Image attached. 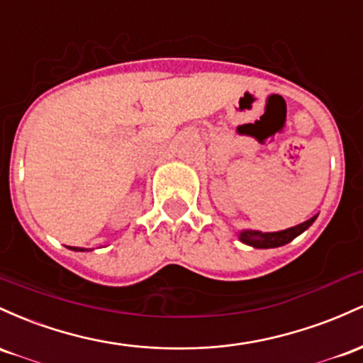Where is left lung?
Here are the masks:
<instances>
[{
	"label": "left lung",
	"mask_w": 363,
	"mask_h": 363,
	"mask_svg": "<svg viewBox=\"0 0 363 363\" xmlns=\"http://www.w3.org/2000/svg\"><path fill=\"white\" fill-rule=\"evenodd\" d=\"M315 219H317V214L312 216V218L307 219V221L300 223V225L286 228V230H281V231H271V233L269 231L262 233V231H257V230H240L236 231V236H238L240 242L254 248L283 247L286 245V243H290L291 240H295L298 235H302L305 230H308Z\"/></svg>",
	"instance_id": "obj_1"
}]
</instances>
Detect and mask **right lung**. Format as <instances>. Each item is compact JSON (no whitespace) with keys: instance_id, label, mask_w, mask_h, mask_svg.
Wrapping results in <instances>:
<instances>
[{"instance_id":"obj_1","label":"right lung","mask_w":363,"mask_h":363,"mask_svg":"<svg viewBox=\"0 0 363 363\" xmlns=\"http://www.w3.org/2000/svg\"><path fill=\"white\" fill-rule=\"evenodd\" d=\"M68 248L75 252H89V248H82V247H68Z\"/></svg>"}]
</instances>
